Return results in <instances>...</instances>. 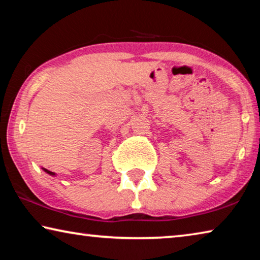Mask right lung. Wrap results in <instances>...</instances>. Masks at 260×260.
<instances>
[{
  "instance_id": "1",
  "label": "right lung",
  "mask_w": 260,
  "mask_h": 260,
  "mask_svg": "<svg viewBox=\"0 0 260 260\" xmlns=\"http://www.w3.org/2000/svg\"><path fill=\"white\" fill-rule=\"evenodd\" d=\"M43 171H45V172H47L48 174H50V175H55L54 172H50V171H48V170H46V169H43Z\"/></svg>"
}]
</instances>
